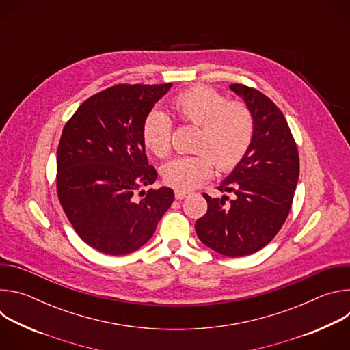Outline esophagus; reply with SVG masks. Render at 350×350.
I'll list each match as a JSON object with an SVG mask.
<instances>
[{
    "label": "esophagus",
    "mask_w": 350,
    "mask_h": 350,
    "mask_svg": "<svg viewBox=\"0 0 350 350\" xmlns=\"http://www.w3.org/2000/svg\"><path fill=\"white\" fill-rule=\"evenodd\" d=\"M174 196H176V199H184L185 196H188V192L183 191V189H176Z\"/></svg>",
    "instance_id": "esophagus-1"
}]
</instances>
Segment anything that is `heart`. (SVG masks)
I'll return each instance as SVG.
<instances>
[{
  "instance_id": "1",
  "label": "heart",
  "mask_w": 350,
  "mask_h": 350,
  "mask_svg": "<svg viewBox=\"0 0 350 350\" xmlns=\"http://www.w3.org/2000/svg\"><path fill=\"white\" fill-rule=\"evenodd\" d=\"M177 115L201 126L196 141V155L178 157L167 162L162 174L165 181L183 191H191L204 184L220 170L234 169L246 155L254 138V116L246 105L227 103V98L213 88L198 85L180 92L173 99ZM173 124L161 109L149 112L141 129L144 145L158 158H165L172 149Z\"/></svg>"
}]
</instances>
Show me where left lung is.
Listing matches in <instances>:
<instances>
[{"label":"left lung","mask_w":350,"mask_h":350,"mask_svg":"<svg viewBox=\"0 0 350 350\" xmlns=\"http://www.w3.org/2000/svg\"><path fill=\"white\" fill-rule=\"evenodd\" d=\"M254 116V138L243 159L219 189L228 196L204 193L208 212L198 219V238L215 252L239 258L265 247L289 213L299 178V155L282 112L265 94L231 84Z\"/></svg>","instance_id":"8db88e82"}]
</instances>
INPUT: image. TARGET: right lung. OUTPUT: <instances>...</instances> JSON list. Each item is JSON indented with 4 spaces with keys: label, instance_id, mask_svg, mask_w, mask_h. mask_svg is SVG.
Masks as SVG:
<instances>
[{
    "label": "right lung",
    "instance_id": "1",
    "mask_svg": "<svg viewBox=\"0 0 350 350\" xmlns=\"http://www.w3.org/2000/svg\"><path fill=\"white\" fill-rule=\"evenodd\" d=\"M172 88L119 84L90 96L65 124L57 151L58 198L77 235L105 255L139 249L174 201L148 165L142 122Z\"/></svg>",
    "mask_w": 350,
    "mask_h": 350
}]
</instances>
